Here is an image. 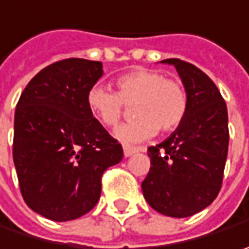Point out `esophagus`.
Instances as JSON below:
<instances>
[{"mask_svg": "<svg viewBox=\"0 0 249 249\" xmlns=\"http://www.w3.org/2000/svg\"><path fill=\"white\" fill-rule=\"evenodd\" d=\"M123 149H124L125 157L132 156V155H135V153H138V152L141 150L139 147H135V146H131V145H124L123 146Z\"/></svg>", "mask_w": 249, "mask_h": 249, "instance_id": "34e87169", "label": "esophagus"}]
</instances>
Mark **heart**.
I'll return each mask as SVG.
<instances>
[{"label": "heart", "mask_w": 249, "mask_h": 249, "mask_svg": "<svg viewBox=\"0 0 249 249\" xmlns=\"http://www.w3.org/2000/svg\"><path fill=\"white\" fill-rule=\"evenodd\" d=\"M117 92L93 85L86 94V106L104 126L120 123L124 103H134V120L115 129V136L126 143L149 139L159 131L170 132L184 120L188 97L182 83L164 78L161 72L139 68L117 78Z\"/></svg>", "instance_id": "heart-1"}]
</instances>
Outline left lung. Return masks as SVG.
<instances>
[{
	"mask_svg": "<svg viewBox=\"0 0 249 249\" xmlns=\"http://www.w3.org/2000/svg\"><path fill=\"white\" fill-rule=\"evenodd\" d=\"M174 65L188 97L187 114L166 141L147 149L143 196L159 213L188 217L208 208L222 188L229 150L227 106L211 78L178 58Z\"/></svg>",
	"mask_w": 249,
	"mask_h": 249,
	"instance_id": "8db88e82",
	"label": "left lung"
}]
</instances>
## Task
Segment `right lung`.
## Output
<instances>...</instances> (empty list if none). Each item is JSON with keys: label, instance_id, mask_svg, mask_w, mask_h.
Wrapping results in <instances>:
<instances>
[{"label": "right lung", "instance_id": "add662e5", "mask_svg": "<svg viewBox=\"0 0 249 249\" xmlns=\"http://www.w3.org/2000/svg\"><path fill=\"white\" fill-rule=\"evenodd\" d=\"M103 64L54 62L27 83L15 110L14 163L26 205L54 222L78 219L96 206L102 176L123 160L121 143L86 106Z\"/></svg>", "mask_w": 249, "mask_h": 249}]
</instances>
